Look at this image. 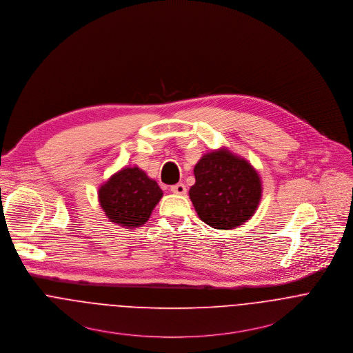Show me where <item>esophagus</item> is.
<instances>
[{
    "label": "esophagus",
    "mask_w": 353,
    "mask_h": 353,
    "mask_svg": "<svg viewBox=\"0 0 353 353\" xmlns=\"http://www.w3.org/2000/svg\"><path fill=\"white\" fill-rule=\"evenodd\" d=\"M170 191L173 194H176V195H185L187 194V188H185V185L183 183H179V184L170 187Z\"/></svg>",
    "instance_id": "34e87169"
}]
</instances>
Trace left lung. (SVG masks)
Returning a JSON list of instances; mask_svg holds the SVG:
<instances>
[{
	"label": "left lung",
	"instance_id": "obj_1",
	"mask_svg": "<svg viewBox=\"0 0 353 353\" xmlns=\"http://www.w3.org/2000/svg\"><path fill=\"white\" fill-rule=\"evenodd\" d=\"M190 197L199 218L218 230L249 221L261 199V179L245 159L222 148L205 153L194 168Z\"/></svg>",
	"mask_w": 353,
	"mask_h": 353
}]
</instances>
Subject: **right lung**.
I'll list each match as a JSON object with an SVG mask.
<instances>
[{
	"label": "right lung",
	"instance_id": "1",
	"mask_svg": "<svg viewBox=\"0 0 353 353\" xmlns=\"http://www.w3.org/2000/svg\"><path fill=\"white\" fill-rule=\"evenodd\" d=\"M162 195L157 181L138 166L123 168L99 188V201L108 219L128 229L145 225Z\"/></svg>",
	"mask_w": 353,
	"mask_h": 353
}]
</instances>
